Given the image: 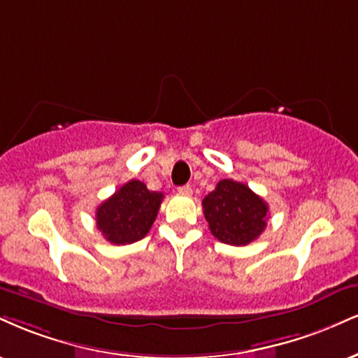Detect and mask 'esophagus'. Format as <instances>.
<instances>
[{"label": "esophagus", "mask_w": 358, "mask_h": 358, "mask_svg": "<svg viewBox=\"0 0 358 358\" xmlns=\"http://www.w3.org/2000/svg\"><path fill=\"white\" fill-rule=\"evenodd\" d=\"M192 187L190 185H183V187H178V193H182V195H192Z\"/></svg>", "instance_id": "1"}]
</instances>
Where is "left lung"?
Listing matches in <instances>:
<instances>
[{
  "label": "left lung",
  "instance_id": "obj_1",
  "mask_svg": "<svg viewBox=\"0 0 358 358\" xmlns=\"http://www.w3.org/2000/svg\"><path fill=\"white\" fill-rule=\"evenodd\" d=\"M213 236L227 245L243 247L262 235L266 227L268 205L247 185L220 180L201 201Z\"/></svg>",
  "mask_w": 358,
  "mask_h": 358
}]
</instances>
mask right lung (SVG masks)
<instances>
[{"mask_svg":"<svg viewBox=\"0 0 358 358\" xmlns=\"http://www.w3.org/2000/svg\"><path fill=\"white\" fill-rule=\"evenodd\" d=\"M163 193L152 192L140 180H130L96 208V227L110 243H135L148 234Z\"/></svg>","mask_w":358,"mask_h":358,"instance_id":"obj_1","label":"right lung"}]
</instances>
